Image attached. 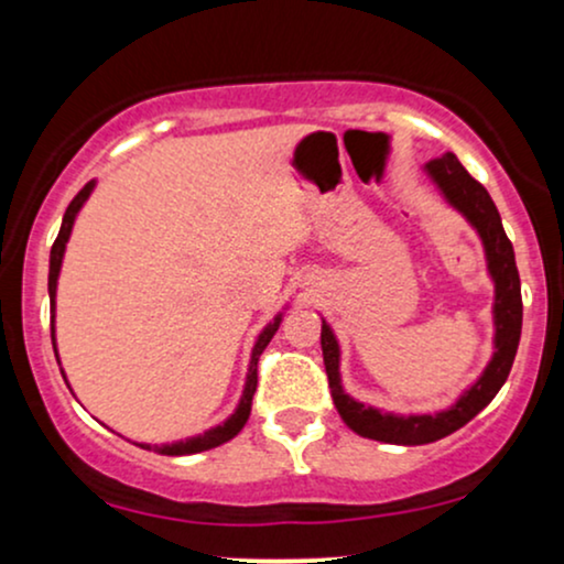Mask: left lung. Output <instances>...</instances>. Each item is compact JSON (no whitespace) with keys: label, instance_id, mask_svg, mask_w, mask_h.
<instances>
[{"label":"left lung","instance_id":"1","mask_svg":"<svg viewBox=\"0 0 564 564\" xmlns=\"http://www.w3.org/2000/svg\"><path fill=\"white\" fill-rule=\"evenodd\" d=\"M426 172L435 180L440 191L445 193V198L475 225L482 238L485 257H488V270L496 283V352L490 366L485 368L480 381H477L469 392H464L462 398H458V403L448 408V411L435 413V416H392V413H381L377 408L355 403V400L341 390L339 345H336L332 328L323 323V364H326V377L328 387H332L336 411L345 419L349 430L358 432L360 437L379 440V443L392 445L435 443V440L451 435V432L462 430L464 424L471 422V419L496 398V392L501 390L503 381H507L522 332L520 273H517L514 249H511V241L507 238V232H503L494 198H490L488 191L464 170L462 161L453 156V153H445L443 159L430 161V164H426Z\"/></svg>","mask_w":564,"mask_h":564}]
</instances>
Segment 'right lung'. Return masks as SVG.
Returning <instances> with one entry per match:
<instances>
[{
	"mask_svg": "<svg viewBox=\"0 0 564 564\" xmlns=\"http://www.w3.org/2000/svg\"><path fill=\"white\" fill-rule=\"evenodd\" d=\"M93 187H95V180H93V183L84 185L82 191L74 196V200H70L66 215H63V225H61V232H57L55 243H53V251H50V302H53V347H55V289H57V273H61L63 251H66L70 228H74V219H76V215H79L84 200H87L89 193H93ZM278 326H281V315H278V318L270 323V326L260 334V339H257L254 352H251L249 377H246L243 398H241V403H238L236 413H232L228 422L215 426V430L204 432V435H198V437L180 440V443H172V445H140V448H145V451L156 448L161 453H166V456H187V453H200V451L217 448V445L228 443V440L236 437L238 432L243 430L246 419H249V413H251V398H254V392H257V364H260V355H262V349L270 345V339H273V334L278 332Z\"/></svg>",
	"mask_w": 564,
	"mask_h": 564,
	"instance_id": "add662e5",
	"label": "right lung"
}]
</instances>
